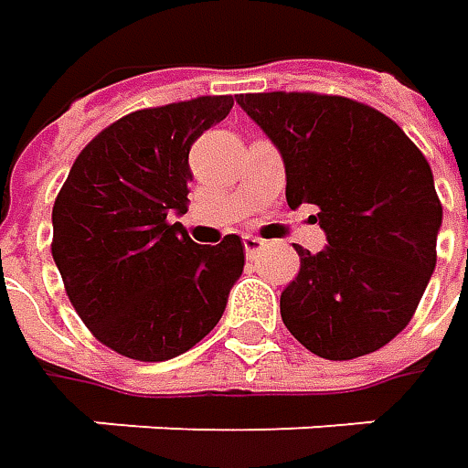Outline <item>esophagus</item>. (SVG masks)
I'll return each instance as SVG.
<instances>
[{"label":"esophagus","mask_w":468,"mask_h":468,"mask_svg":"<svg viewBox=\"0 0 468 468\" xmlns=\"http://www.w3.org/2000/svg\"><path fill=\"white\" fill-rule=\"evenodd\" d=\"M242 244H244V252H247V258H255L262 247H265V242H262L261 237H255V234H244Z\"/></svg>","instance_id":"1"}]
</instances>
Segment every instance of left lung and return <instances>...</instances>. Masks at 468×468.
Returning <instances> with one entry per match:
<instances>
[{
  "label": "left lung",
  "mask_w": 468,
  "mask_h": 468,
  "mask_svg": "<svg viewBox=\"0 0 468 468\" xmlns=\"http://www.w3.org/2000/svg\"><path fill=\"white\" fill-rule=\"evenodd\" d=\"M279 148L286 203L317 206L328 247L299 252L281 317L304 349L356 359L404 331L435 271L442 206L432 169L378 109L320 93H242Z\"/></svg>",
  "instance_id": "8db88e82"
}]
</instances>
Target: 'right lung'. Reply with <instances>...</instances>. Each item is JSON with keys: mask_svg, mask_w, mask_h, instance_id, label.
I'll list each match as a JSON object with an SVG mask.
<instances>
[{"mask_svg": "<svg viewBox=\"0 0 468 468\" xmlns=\"http://www.w3.org/2000/svg\"><path fill=\"white\" fill-rule=\"evenodd\" d=\"M231 96L140 109L93 137L59 189L51 255L90 333L122 356L164 362L216 328L242 276L244 244H195L189 148L231 112Z\"/></svg>", "mask_w": 468, "mask_h": 468, "instance_id": "add662e5", "label": "right lung"}]
</instances>
